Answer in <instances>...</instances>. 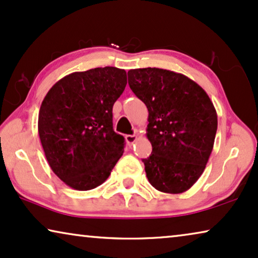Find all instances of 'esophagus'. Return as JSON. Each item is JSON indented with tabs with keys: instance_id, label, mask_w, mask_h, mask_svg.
Segmentation results:
<instances>
[{
	"instance_id": "34e87169",
	"label": "esophagus",
	"mask_w": 258,
	"mask_h": 258,
	"mask_svg": "<svg viewBox=\"0 0 258 258\" xmlns=\"http://www.w3.org/2000/svg\"><path fill=\"white\" fill-rule=\"evenodd\" d=\"M136 140H137L136 135H125V141H126V143L129 144V146H132L133 143H135Z\"/></svg>"
}]
</instances>
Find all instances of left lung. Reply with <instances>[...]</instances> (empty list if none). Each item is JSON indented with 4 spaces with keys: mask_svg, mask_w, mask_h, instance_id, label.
Wrapping results in <instances>:
<instances>
[{
    "mask_svg": "<svg viewBox=\"0 0 258 258\" xmlns=\"http://www.w3.org/2000/svg\"><path fill=\"white\" fill-rule=\"evenodd\" d=\"M128 82L149 111L147 137L153 151L142 160L148 181L162 192L186 191L213 151L217 132L213 102L196 82L170 70L133 69Z\"/></svg>",
    "mask_w": 258,
    "mask_h": 258,
    "instance_id": "1",
    "label": "left lung"
}]
</instances>
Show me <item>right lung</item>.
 I'll list each match as a JSON object with an SVG mask.
<instances>
[{
    "label": "right lung",
    "instance_id": "1",
    "mask_svg": "<svg viewBox=\"0 0 258 258\" xmlns=\"http://www.w3.org/2000/svg\"><path fill=\"white\" fill-rule=\"evenodd\" d=\"M126 86L115 67L69 74L45 95L38 135L57 177L75 190H90L109 177L124 151V137L112 128V105Z\"/></svg>",
    "mask_w": 258,
    "mask_h": 258
}]
</instances>
